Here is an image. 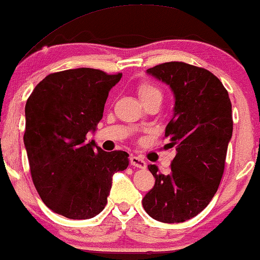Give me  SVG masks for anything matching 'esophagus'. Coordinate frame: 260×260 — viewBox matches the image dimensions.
Returning a JSON list of instances; mask_svg holds the SVG:
<instances>
[{"label": "esophagus", "instance_id": "esophagus-1", "mask_svg": "<svg viewBox=\"0 0 260 260\" xmlns=\"http://www.w3.org/2000/svg\"><path fill=\"white\" fill-rule=\"evenodd\" d=\"M130 163L131 166L137 167V168H141V169H144L145 167H147V163H145L144 159L141 157H137V156H133L130 159Z\"/></svg>", "mask_w": 260, "mask_h": 260}]
</instances>
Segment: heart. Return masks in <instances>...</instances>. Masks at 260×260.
I'll return each instance as SVG.
<instances>
[{"label":"heart","mask_w":260,"mask_h":260,"mask_svg":"<svg viewBox=\"0 0 260 260\" xmlns=\"http://www.w3.org/2000/svg\"><path fill=\"white\" fill-rule=\"evenodd\" d=\"M138 94H140L141 101L143 102L145 99L152 97V95H161V92L157 87L152 86L150 84H143L138 87Z\"/></svg>","instance_id":"obj_1"}]
</instances>
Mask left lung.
Instances as JSON below:
<instances>
[{
    "instance_id": "1",
    "label": "left lung",
    "mask_w": 260,
    "mask_h": 260,
    "mask_svg": "<svg viewBox=\"0 0 260 260\" xmlns=\"http://www.w3.org/2000/svg\"><path fill=\"white\" fill-rule=\"evenodd\" d=\"M147 74L168 85L173 117L166 127L167 148L176 155L168 174L149 165L155 184L142 205L152 219L183 222L207 207L221 181L232 138V104L221 81L209 71L184 62H165Z\"/></svg>"
}]
</instances>
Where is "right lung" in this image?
Masks as SVG:
<instances>
[{"label":"right lung","instance_id":"1","mask_svg":"<svg viewBox=\"0 0 260 260\" xmlns=\"http://www.w3.org/2000/svg\"><path fill=\"white\" fill-rule=\"evenodd\" d=\"M120 78L87 67L52 73L26 103L23 142L31 179L45 205L65 218L99 214L112 176L129 166L127 152H108L85 141L97 130L109 92Z\"/></svg>","mask_w":260,"mask_h":260}]
</instances>
